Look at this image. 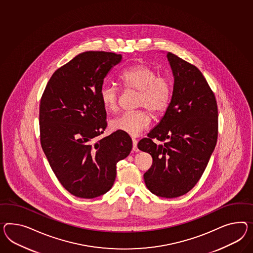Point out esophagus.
<instances>
[{"label": "esophagus", "mask_w": 253, "mask_h": 253, "mask_svg": "<svg viewBox=\"0 0 253 253\" xmlns=\"http://www.w3.org/2000/svg\"><path fill=\"white\" fill-rule=\"evenodd\" d=\"M132 142H133V150L134 151H136L137 152L139 149H137V141H136V139H132Z\"/></svg>", "instance_id": "esophagus-1"}]
</instances>
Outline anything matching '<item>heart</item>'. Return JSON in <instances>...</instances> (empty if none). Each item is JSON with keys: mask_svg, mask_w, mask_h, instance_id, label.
Returning <instances> with one entry per match:
<instances>
[{"mask_svg": "<svg viewBox=\"0 0 253 253\" xmlns=\"http://www.w3.org/2000/svg\"><path fill=\"white\" fill-rule=\"evenodd\" d=\"M119 82L126 90L139 91L137 107L149 110L156 117L168 109L172 97V83L165 75H159L152 67L138 63L125 70L119 75ZM100 100L106 110L116 112L119 105V91L114 85L104 84L100 89ZM151 123L149 112H127L111 121L113 130L122 131L137 136Z\"/></svg>", "mask_w": 253, "mask_h": 253, "instance_id": "1", "label": "heart"}]
</instances>
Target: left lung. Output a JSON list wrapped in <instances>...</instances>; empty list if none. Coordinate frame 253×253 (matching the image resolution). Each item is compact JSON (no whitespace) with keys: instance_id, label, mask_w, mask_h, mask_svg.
<instances>
[{"instance_id":"left-lung-1","label":"left lung","mask_w":253,"mask_h":253,"mask_svg":"<svg viewBox=\"0 0 253 253\" xmlns=\"http://www.w3.org/2000/svg\"><path fill=\"white\" fill-rule=\"evenodd\" d=\"M167 58L174 78L171 101L137 148L153 159L144 173L146 186L157 196L175 198L195 187L207 168L217 140L218 113L202 72L170 52ZM153 138L168 141L156 144Z\"/></svg>"}]
</instances>
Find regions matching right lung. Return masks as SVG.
Returning <instances> with one entry per match:
<instances>
[{
  "instance_id": "1",
  "label": "right lung",
  "mask_w": 253,
  "mask_h": 253,
  "mask_svg": "<svg viewBox=\"0 0 253 253\" xmlns=\"http://www.w3.org/2000/svg\"><path fill=\"white\" fill-rule=\"evenodd\" d=\"M121 59L112 52L81 53L53 73L41 97V147L59 182L80 198L107 193L117 162L132 149L131 137L122 131L94 141L107 126L100 89Z\"/></svg>"
}]
</instances>
